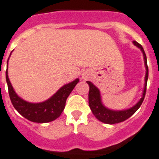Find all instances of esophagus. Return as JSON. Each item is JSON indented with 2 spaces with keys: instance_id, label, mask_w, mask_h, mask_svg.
Here are the masks:
<instances>
[{
  "instance_id": "obj_1",
  "label": "esophagus",
  "mask_w": 159,
  "mask_h": 159,
  "mask_svg": "<svg viewBox=\"0 0 159 159\" xmlns=\"http://www.w3.org/2000/svg\"><path fill=\"white\" fill-rule=\"evenodd\" d=\"M83 77H86V75H83Z\"/></svg>"
}]
</instances>
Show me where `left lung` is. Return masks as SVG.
Wrapping results in <instances>:
<instances>
[{
	"label": "left lung",
	"instance_id": "1",
	"mask_svg": "<svg viewBox=\"0 0 159 159\" xmlns=\"http://www.w3.org/2000/svg\"><path fill=\"white\" fill-rule=\"evenodd\" d=\"M133 43L135 46L139 47L141 50L144 55V63H145V67H146V75H145V84H144V93H143L142 98L140 100L135 104V106L131 108V109H126L123 111H113L110 109H108L107 108L102 104L101 100H100V91L95 87L91 82H87L89 86H90V91H89L88 99H89V106L92 111L93 114L96 117L97 119H99L101 122L108 124H115L118 122H122L127 118L132 116L134 113L137 111V109L140 107L144 101V96H145V92H146L147 86V80H148V76H149V69H148V65H147V58L146 55L144 53V50L143 49L142 46L138 43L137 42L134 41Z\"/></svg>",
	"mask_w": 159,
	"mask_h": 159
}]
</instances>
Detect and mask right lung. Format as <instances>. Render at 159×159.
I'll list each match as a JSON object with an SVG mask.
<instances>
[{
  "label": "right lung",
  "mask_w": 159,
  "mask_h": 159,
  "mask_svg": "<svg viewBox=\"0 0 159 159\" xmlns=\"http://www.w3.org/2000/svg\"><path fill=\"white\" fill-rule=\"evenodd\" d=\"M6 76L9 95L13 106L23 117L31 122L39 123L51 122L60 116L65 107L67 98L79 82V79H76L73 82L67 84L46 101L39 104H32L24 101L17 95L9 80L7 70Z\"/></svg>",
  "instance_id": "add662e5"
}]
</instances>
